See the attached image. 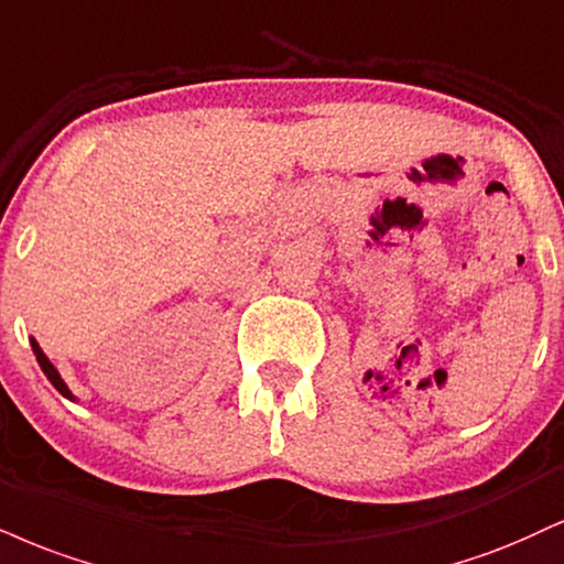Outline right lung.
Here are the masks:
<instances>
[{"label": "right lung", "mask_w": 564, "mask_h": 564, "mask_svg": "<svg viewBox=\"0 0 564 564\" xmlns=\"http://www.w3.org/2000/svg\"><path fill=\"white\" fill-rule=\"evenodd\" d=\"M31 349H33V355H36V362H39V368L44 370V376L50 378V383L54 386V389H57L59 393H63L65 399H70V402H76V397H73V391L67 389V383L63 381V376H59L57 368H54V365L50 362V357L44 355V349L39 347V341H36V338H31Z\"/></svg>", "instance_id": "add662e5"}]
</instances>
